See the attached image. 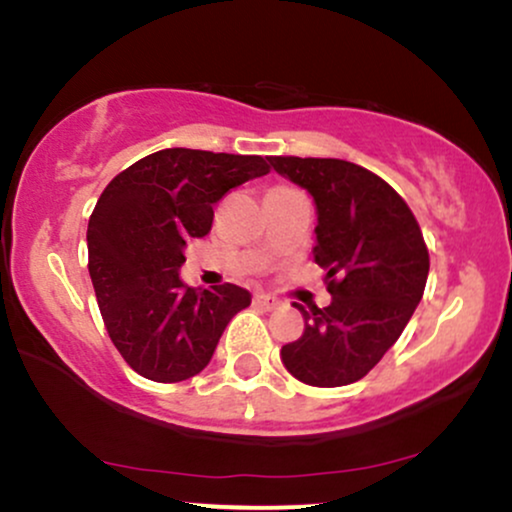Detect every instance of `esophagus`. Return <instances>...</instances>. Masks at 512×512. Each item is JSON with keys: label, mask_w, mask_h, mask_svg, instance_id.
Listing matches in <instances>:
<instances>
[{"label": "esophagus", "mask_w": 512, "mask_h": 512, "mask_svg": "<svg viewBox=\"0 0 512 512\" xmlns=\"http://www.w3.org/2000/svg\"><path fill=\"white\" fill-rule=\"evenodd\" d=\"M252 303L257 305V308L260 310H274V308H279V298H274V296H269V293H255V298H252Z\"/></svg>", "instance_id": "esophagus-1"}]
</instances>
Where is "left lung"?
<instances>
[{
    "label": "left lung",
    "instance_id": "left-lung-1",
    "mask_svg": "<svg viewBox=\"0 0 512 512\" xmlns=\"http://www.w3.org/2000/svg\"><path fill=\"white\" fill-rule=\"evenodd\" d=\"M308 190L317 209L315 262L327 269V308L303 313L301 339L281 346L293 378L315 387L361 380L397 342L428 279V250L402 197L383 178L342 158L269 156Z\"/></svg>",
    "mask_w": 512,
    "mask_h": 512
}]
</instances>
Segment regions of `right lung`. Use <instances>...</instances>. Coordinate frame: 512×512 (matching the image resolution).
<instances>
[{
	"mask_svg": "<svg viewBox=\"0 0 512 512\" xmlns=\"http://www.w3.org/2000/svg\"><path fill=\"white\" fill-rule=\"evenodd\" d=\"M262 156L163 149L105 187L88 219V274L105 330L129 368L180 383L209 366L233 315L250 305L236 284L192 289L180 267L190 238H204L214 204L267 175Z\"/></svg>",
	"mask_w": 512,
	"mask_h": 512,
	"instance_id": "obj_1",
	"label": "right lung"
}]
</instances>
